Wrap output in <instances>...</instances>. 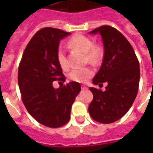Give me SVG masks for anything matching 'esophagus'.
Here are the masks:
<instances>
[{
    "instance_id": "34e87169",
    "label": "esophagus",
    "mask_w": 153,
    "mask_h": 153,
    "mask_svg": "<svg viewBox=\"0 0 153 153\" xmlns=\"http://www.w3.org/2000/svg\"><path fill=\"white\" fill-rule=\"evenodd\" d=\"M82 89H88V87L85 85H82Z\"/></svg>"
}]
</instances>
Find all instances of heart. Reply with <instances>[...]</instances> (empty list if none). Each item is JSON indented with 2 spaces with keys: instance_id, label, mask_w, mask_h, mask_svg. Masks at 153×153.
I'll list each match as a JSON object with an SVG mask.
<instances>
[{
  "instance_id": "obj_1",
  "label": "heart",
  "mask_w": 153,
  "mask_h": 153,
  "mask_svg": "<svg viewBox=\"0 0 153 153\" xmlns=\"http://www.w3.org/2000/svg\"><path fill=\"white\" fill-rule=\"evenodd\" d=\"M69 46L71 48H76L82 51L86 54L88 60L90 62L97 61L100 59L101 51L97 47L93 46V42L88 37L82 35H75L69 40ZM57 60L62 68L67 67V60L65 51L62 48H59L57 51ZM93 75V71L90 68H79L74 69L69 74L70 79L78 82H85L89 79Z\"/></svg>"
}]
</instances>
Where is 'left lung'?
I'll return each mask as SVG.
<instances>
[{"instance_id": "1", "label": "left lung", "mask_w": 153, "mask_h": 153, "mask_svg": "<svg viewBox=\"0 0 153 153\" xmlns=\"http://www.w3.org/2000/svg\"><path fill=\"white\" fill-rule=\"evenodd\" d=\"M88 33L100 34L104 45L102 65L93 84L107 82L105 91L90 88L94 99L88 111L94 120L111 123L126 114L136 98L140 64L132 46L115 28L104 25Z\"/></svg>"}]
</instances>
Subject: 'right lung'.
<instances>
[{
	"mask_svg": "<svg viewBox=\"0 0 153 153\" xmlns=\"http://www.w3.org/2000/svg\"><path fill=\"white\" fill-rule=\"evenodd\" d=\"M71 33L44 28L34 35L25 49L18 72L23 103L28 112L45 126L59 128L66 124L81 85L71 82L54 88L53 82L65 77L57 60L60 40Z\"/></svg>",
	"mask_w": 153,
	"mask_h": 153,
	"instance_id": "right-lung-1",
	"label": "right lung"
}]
</instances>
